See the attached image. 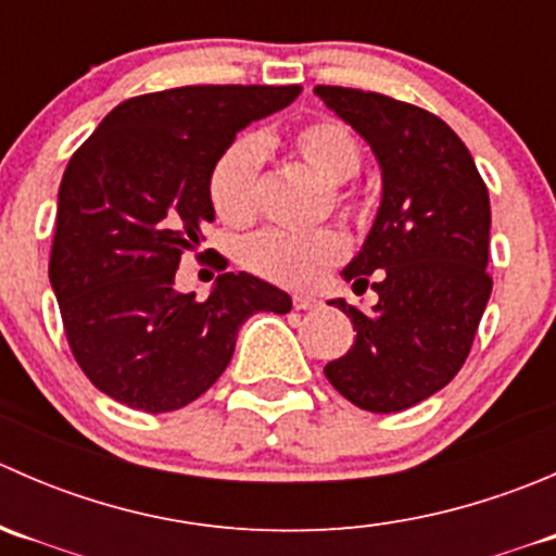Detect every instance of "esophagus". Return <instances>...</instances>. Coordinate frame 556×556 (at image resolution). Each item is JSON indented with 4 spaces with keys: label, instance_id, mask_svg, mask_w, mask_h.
Returning a JSON list of instances; mask_svg holds the SVG:
<instances>
[{
    "label": "esophagus",
    "instance_id": "34e87169",
    "mask_svg": "<svg viewBox=\"0 0 556 556\" xmlns=\"http://www.w3.org/2000/svg\"><path fill=\"white\" fill-rule=\"evenodd\" d=\"M293 306L295 309H314L317 306V299H312V295H293Z\"/></svg>",
    "mask_w": 556,
    "mask_h": 556
}]
</instances>
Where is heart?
<instances>
[{
	"instance_id": "obj_1",
	"label": "heart",
	"mask_w": 556,
	"mask_h": 556,
	"mask_svg": "<svg viewBox=\"0 0 556 556\" xmlns=\"http://www.w3.org/2000/svg\"><path fill=\"white\" fill-rule=\"evenodd\" d=\"M290 148L328 185L346 182L363 164L355 134L333 117H319L295 128ZM257 172L261 142L250 137L237 139L212 166L210 199L223 223L237 228L252 223L257 212ZM344 255L346 239L333 228H317L309 233L263 231L242 250L244 266L252 274L285 288H312Z\"/></svg>"
}]
</instances>
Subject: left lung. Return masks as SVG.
<instances>
[{
    "label": "left lung",
    "instance_id": "left-lung-1",
    "mask_svg": "<svg viewBox=\"0 0 556 556\" xmlns=\"http://www.w3.org/2000/svg\"><path fill=\"white\" fill-rule=\"evenodd\" d=\"M368 142L382 201L361 252L341 271L379 293L371 312L333 299L355 341L325 366L328 382L366 412L392 414L454 379L492 293L490 193L463 139L433 112L357 88H314Z\"/></svg>",
    "mask_w": 556,
    "mask_h": 556
}]
</instances>
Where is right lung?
<instances>
[{
  "instance_id": "1",
  "label": "right lung",
  "mask_w": 556,
  "mask_h": 556,
  "mask_svg": "<svg viewBox=\"0 0 556 556\" xmlns=\"http://www.w3.org/2000/svg\"><path fill=\"white\" fill-rule=\"evenodd\" d=\"M301 86H185L126 99L70 159L59 188L50 285L83 374L148 414L204 395L255 312L288 314L285 290L247 271L210 299L174 288L182 252L215 220L210 174L252 121ZM226 268V261L220 263Z\"/></svg>"
}]
</instances>
